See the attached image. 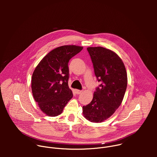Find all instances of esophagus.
Here are the masks:
<instances>
[{"label": "esophagus", "instance_id": "1", "mask_svg": "<svg viewBox=\"0 0 157 157\" xmlns=\"http://www.w3.org/2000/svg\"><path fill=\"white\" fill-rule=\"evenodd\" d=\"M82 91L78 90V89H76V90H75V93H76V94H81V93H82Z\"/></svg>", "mask_w": 157, "mask_h": 157}]
</instances>
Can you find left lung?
<instances>
[{
  "mask_svg": "<svg viewBox=\"0 0 157 157\" xmlns=\"http://www.w3.org/2000/svg\"><path fill=\"white\" fill-rule=\"evenodd\" d=\"M87 50L93 63L94 73L102 83L96 89L92 101L82 107V114L91 122H102L121 105L127 89V75L119 55L101 47Z\"/></svg>",
  "mask_w": 157,
  "mask_h": 157,
  "instance_id": "1",
  "label": "left lung"
}]
</instances>
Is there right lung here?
<instances>
[{
  "instance_id": "add662e5",
  "label": "right lung",
  "mask_w": 157,
  "mask_h": 157,
  "mask_svg": "<svg viewBox=\"0 0 157 157\" xmlns=\"http://www.w3.org/2000/svg\"><path fill=\"white\" fill-rule=\"evenodd\" d=\"M83 47L64 45L49 52L38 63L32 77V91L35 101L43 113L56 117L73 98L68 86L70 59Z\"/></svg>"
}]
</instances>
